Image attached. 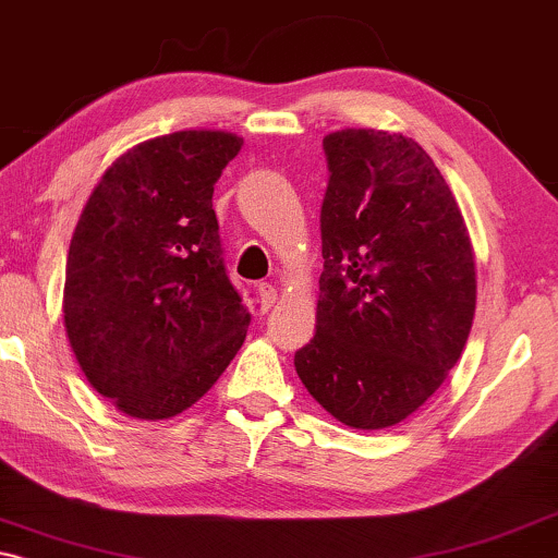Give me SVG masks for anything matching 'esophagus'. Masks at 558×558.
I'll return each instance as SVG.
<instances>
[{
  "label": "esophagus",
  "instance_id": "esophagus-1",
  "mask_svg": "<svg viewBox=\"0 0 558 558\" xmlns=\"http://www.w3.org/2000/svg\"><path fill=\"white\" fill-rule=\"evenodd\" d=\"M258 302H262V312H269L277 304V287L258 284Z\"/></svg>",
  "mask_w": 558,
  "mask_h": 558
}]
</instances>
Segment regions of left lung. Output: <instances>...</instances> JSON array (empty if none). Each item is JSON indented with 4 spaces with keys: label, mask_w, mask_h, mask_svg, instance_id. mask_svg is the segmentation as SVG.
Returning <instances> with one entry per match:
<instances>
[{
    "label": "left lung",
    "mask_w": 558,
    "mask_h": 558,
    "mask_svg": "<svg viewBox=\"0 0 558 558\" xmlns=\"http://www.w3.org/2000/svg\"><path fill=\"white\" fill-rule=\"evenodd\" d=\"M323 149L317 332L294 368L338 422L386 429L460 361L475 317V258L452 190L414 140L342 129Z\"/></svg>",
    "instance_id": "8db88e82"
}]
</instances>
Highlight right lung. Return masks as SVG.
I'll use <instances>...</instances> for the list:
<instances>
[{"label":"right lung","mask_w":558,"mask_h":558,"mask_svg":"<svg viewBox=\"0 0 558 558\" xmlns=\"http://www.w3.org/2000/svg\"><path fill=\"white\" fill-rule=\"evenodd\" d=\"M223 132H174L121 155L90 193L65 264V330L83 373L129 416L170 418L220 378L248 327L228 279L213 185Z\"/></svg>","instance_id":"1"}]
</instances>
